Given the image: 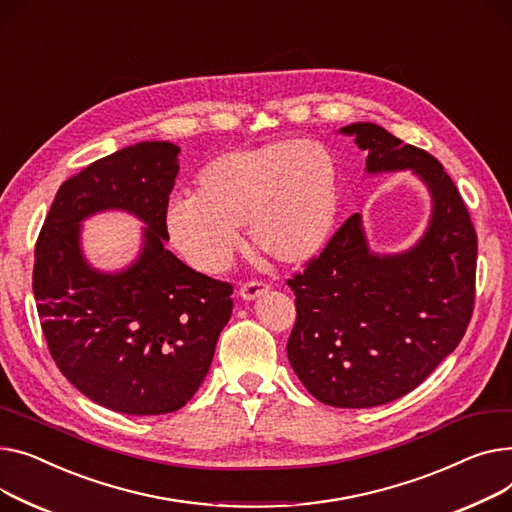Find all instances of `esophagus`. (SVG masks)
<instances>
[{"instance_id":"1","label":"esophagus","mask_w":512,"mask_h":512,"mask_svg":"<svg viewBox=\"0 0 512 512\" xmlns=\"http://www.w3.org/2000/svg\"><path fill=\"white\" fill-rule=\"evenodd\" d=\"M270 291V287L266 283H258V281H252V283H246L239 287V297L246 299V302H254V299L266 295Z\"/></svg>"}]
</instances>
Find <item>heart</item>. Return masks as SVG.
<instances>
[{"label":"heart","instance_id":"1","mask_svg":"<svg viewBox=\"0 0 512 512\" xmlns=\"http://www.w3.org/2000/svg\"><path fill=\"white\" fill-rule=\"evenodd\" d=\"M337 215L330 150L308 138H279L210 161L196 177V194L169 198L163 225L188 264L219 275L242 244V225L256 252L302 266L324 250Z\"/></svg>","mask_w":512,"mask_h":512}]
</instances>
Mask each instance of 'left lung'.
I'll return each mask as SVG.
<instances>
[{
  "label": "left lung",
  "instance_id": "8db88e82",
  "mask_svg": "<svg viewBox=\"0 0 512 512\" xmlns=\"http://www.w3.org/2000/svg\"><path fill=\"white\" fill-rule=\"evenodd\" d=\"M339 132L368 153L366 175L409 171L432 206L422 237L390 254L370 248L362 215H353L304 275L287 281L297 306L293 372L320 403L366 409L411 393L461 343L477 235L453 179L426 150L372 122Z\"/></svg>",
  "mask_w": 512,
  "mask_h": 512
}]
</instances>
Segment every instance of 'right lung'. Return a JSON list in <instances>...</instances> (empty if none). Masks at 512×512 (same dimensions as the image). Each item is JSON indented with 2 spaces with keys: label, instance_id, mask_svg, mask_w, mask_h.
<instances>
[{
  "label": "right lung",
  "instance_id": "right-lung-1",
  "mask_svg": "<svg viewBox=\"0 0 512 512\" xmlns=\"http://www.w3.org/2000/svg\"><path fill=\"white\" fill-rule=\"evenodd\" d=\"M177 157V144L138 142L88 165L57 190L35 248L33 293L51 357L84 397L126 415L182 409L233 310L229 283L165 246ZM113 209L145 225L141 250L124 269L101 271L83 254L81 225Z\"/></svg>",
  "mask_w": 512,
  "mask_h": 512
}]
</instances>
